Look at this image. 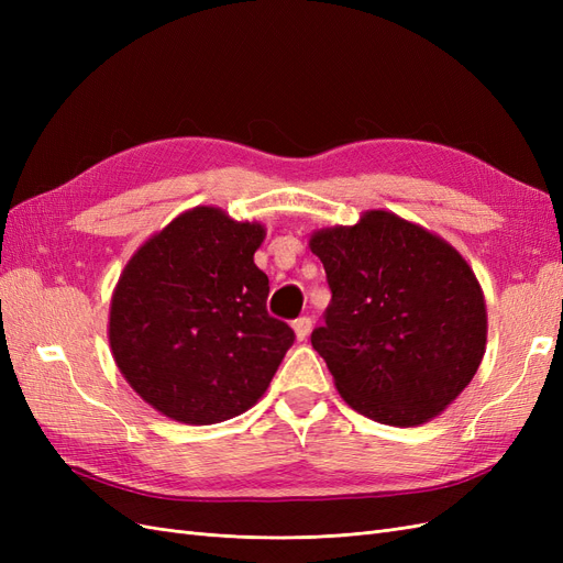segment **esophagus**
Wrapping results in <instances>:
<instances>
[{
	"label": "esophagus",
	"mask_w": 563,
	"mask_h": 563,
	"mask_svg": "<svg viewBox=\"0 0 563 563\" xmlns=\"http://www.w3.org/2000/svg\"><path fill=\"white\" fill-rule=\"evenodd\" d=\"M294 331L298 340H308L310 331H312V319L310 317H300L294 321Z\"/></svg>",
	"instance_id": "1"
}]
</instances>
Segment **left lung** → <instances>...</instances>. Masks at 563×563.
Listing matches in <instances>:
<instances>
[{"mask_svg":"<svg viewBox=\"0 0 563 563\" xmlns=\"http://www.w3.org/2000/svg\"><path fill=\"white\" fill-rule=\"evenodd\" d=\"M310 251L333 294L312 347L338 395L395 428L437 418L486 352V300L467 261L439 234L383 209L312 232Z\"/></svg>","mask_w":563,"mask_h":563,"instance_id":"8db88e82","label":"left lung"}]
</instances>
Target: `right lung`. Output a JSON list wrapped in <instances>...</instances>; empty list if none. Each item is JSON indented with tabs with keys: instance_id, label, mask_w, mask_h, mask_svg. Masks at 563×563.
Here are the masks:
<instances>
[{
	"instance_id": "1",
	"label": "right lung",
	"mask_w": 563,
	"mask_h": 563,
	"mask_svg": "<svg viewBox=\"0 0 563 563\" xmlns=\"http://www.w3.org/2000/svg\"><path fill=\"white\" fill-rule=\"evenodd\" d=\"M265 225L218 207L176 216L131 255L110 300L119 373L155 411L213 424L258 401L294 345L269 317V282L253 263Z\"/></svg>"
}]
</instances>
